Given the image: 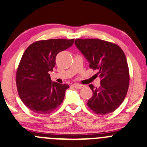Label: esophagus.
Returning a JSON list of instances; mask_svg holds the SVG:
<instances>
[{"mask_svg": "<svg viewBox=\"0 0 147 147\" xmlns=\"http://www.w3.org/2000/svg\"><path fill=\"white\" fill-rule=\"evenodd\" d=\"M74 87H75V88H77V89H81V88H82L83 87H84V86H83V85L75 84H74Z\"/></svg>", "mask_w": 147, "mask_h": 147, "instance_id": "34e87169", "label": "esophagus"}]
</instances>
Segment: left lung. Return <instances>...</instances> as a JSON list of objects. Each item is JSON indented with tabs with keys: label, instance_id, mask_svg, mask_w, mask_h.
Masks as SVG:
<instances>
[{
	"label": "left lung",
	"instance_id": "8db88e82",
	"mask_svg": "<svg viewBox=\"0 0 147 147\" xmlns=\"http://www.w3.org/2000/svg\"><path fill=\"white\" fill-rule=\"evenodd\" d=\"M75 44L90 63L97 70L100 86L89 85L92 96L88 106L97 114L113 112L121 105L129 85V72L126 57L116 44L99 39H76Z\"/></svg>",
	"mask_w": 147,
	"mask_h": 147
}]
</instances>
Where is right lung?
Returning a JSON list of instances; mask_svg holds the SVG:
<instances>
[{
    "instance_id": "obj_1",
    "label": "right lung",
    "mask_w": 147,
    "mask_h": 147,
    "mask_svg": "<svg viewBox=\"0 0 147 147\" xmlns=\"http://www.w3.org/2000/svg\"><path fill=\"white\" fill-rule=\"evenodd\" d=\"M74 43V39H50L31 44L22 55L16 72L17 90L30 110L48 114L63 102L67 84L52 82L49 72L55 66L57 55Z\"/></svg>"
}]
</instances>
